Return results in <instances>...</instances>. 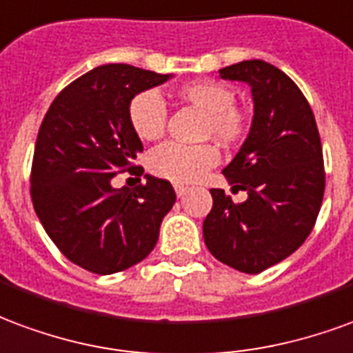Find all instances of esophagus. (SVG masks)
<instances>
[{
    "label": "esophagus",
    "mask_w": 353,
    "mask_h": 353,
    "mask_svg": "<svg viewBox=\"0 0 353 353\" xmlns=\"http://www.w3.org/2000/svg\"><path fill=\"white\" fill-rule=\"evenodd\" d=\"M174 192H176L179 197H184V195L188 194V188L182 186V184H174Z\"/></svg>",
    "instance_id": "1"
}]
</instances>
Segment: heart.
<instances>
[{
    "label": "heart",
    "mask_w": 353,
    "mask_h": 353,
    "mask_svg": "<svg viewBox=\"0 0 353 353\" xmlns=\"http://www.w3.org/2000/svg\"><path fill=\"white\" fill-rule=\"evenodd\" d=\"M182 101L194 105L207 114L205 135L214 137L222 145H235L246 133V118L235 109V94L225 84L214 81H195L179 90ZM167 123V109L156 92L146 90L130 103V125L143 141H158ZM218 163V150L212 145L186 146L165 143L158 146L148 158L154 174L176 184L199 180L210 167Z\"/></svg>",
    "instance_id": "b5f03b06"
}]
</instances>
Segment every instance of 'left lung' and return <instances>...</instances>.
Segmentation results:
<instances>
[{"label": "left lung", "mask_w": 353, "mask_h": 353, "mask_svg": "<svg viewBox=\"0 0 353 353\" xmlns=\"http://www.w3.org/2000/svg\"><path fill=\"white\" fill-rule=\"evenodd\" d=\"M220 77L252 88L250 133L222 171L231 192L244 190L248 199L233 203L212 188L203 239L222 263L258 274L292 256L316 223L325 190L320 133L303 92L279 68L246 60Z\"/></svg>", "instance_id": "1"}]
</instances>
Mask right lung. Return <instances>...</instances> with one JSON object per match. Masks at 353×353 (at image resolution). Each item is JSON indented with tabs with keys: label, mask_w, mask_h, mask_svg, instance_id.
I'll return each instance as SVG.
<instances>
[{
	"label": "right lung",
	"mask_w": 353,
	"mask_h": 353,
	"mask_svg": "<svg viewBox=\"0 0 353 353\" xmlns=\"http://www.w3.org/2000/svg\"><path fill=\"white\" fill-rule=\"evenodd\" d=\"M171 77L128 63L99 65L61 90L43 118L33 152V208L61 254L86 271L112 274L143 261L176 201L171 182L152 174L135 190L110 184L135 169L143 152L130 125L131 99Z\"/></svg>",
	"instance_id": "1"
}]
</instances>
